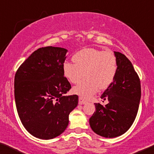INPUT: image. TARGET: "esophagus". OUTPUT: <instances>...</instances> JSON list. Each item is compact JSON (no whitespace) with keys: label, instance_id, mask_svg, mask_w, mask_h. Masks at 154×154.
I'll use <instances>...</instances> for the list:
<instances>
[{"label":"esophagus","instance_id":"obj_1","mask_svg":"<svg viewBox=\"0 0 154 154\" xmlns=\"http://www.w3.org/2000/svg\"><path fill=\"white\" fill-rule=\"evenodd\" d=\"M86 102H87V101L85 100L83 97H79V104H86Z\"/></svg>","mask_w":154,"mask_h":154}]
</instances>
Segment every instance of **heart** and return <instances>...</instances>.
I'll list each match as a JSON object with an SVG mask.
<instances>
[{
	"label": "heart",
	"instance_id": "obj_1",
	"mask_svg": "<svg viewBox=\"0 0 154 154\" xmlns=\"http://www.w3.org/2000/svg\"><path fill=\"white\" fill-rule=\"evenodd\" d=\"M75 62H65L64 75L71 83H79L73 91L82 97L88 99L101 89L109 87L114 81L118 72V61L111 51H102L86 48L74 55Z\"/></svg>",
	"mask_w": 154,
	"mask_h": 154
}]
</instances>
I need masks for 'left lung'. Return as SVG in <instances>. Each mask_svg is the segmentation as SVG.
Returning a JSON list of instances; mask_svg holds the SVG:
<instances>
[{"label": "left lung", "instance_id": "8db88e82", "mask_svg": "<svg viewBox=\"0 0 154 154\" xmlns=\"http://www.w3.org/2000/svg\"><path fill=\"white\" fill-rule=\"evenodd\" d=\"M114 53L118 72L101 95L109 103L105 106L95 103L96 111L89 120L92 130L105 137H118L127 131L136 119L141 97L140 80L131 62L125 54Z\"/></svg>", "mask_w": 154, "mask_h": 154}]
</instances>
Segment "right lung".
I'll list each match as a JSON object with an SVG mask.
<instances>
[{
	"label": "right lung",
	"instance_id": "right-lung-1",
	"mask_svg": "<svg viewBox=\"0 0 154 154\" xmlns=\"http://www.w3.org/2000/svg\"><path fill=\"white\" fill-rule=\"evenodd\" d=\"M67 51L58 47L38 48L15 74L18 116L27 131L38 138L52 139L62 134L78 104L77 95H62L71 88L63 70Z\"/></svg>",
	"mask_w": 154,
	"mask_h": 154
}]
</instances>
